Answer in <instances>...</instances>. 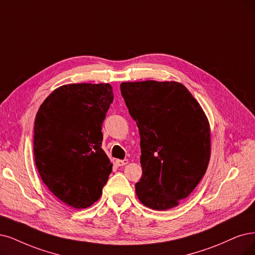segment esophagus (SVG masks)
Here are the masks:
<instances>
[{
	"mask_svg": "<svg viewBox=\"0 0 255 255\" xmlns=\"http://www.w3.org/2000/svg\"><path fill=\"white\" fill-rule=\"evenodd\" d=\"M128 164V159L127 158H124V159H117L116 161V165L121 167V166H125Z\"/></svg>",
	"mask_w": 255,
	"mask_h": 255,
	"instance_id": "1",
	"label": "esophagus"
}]
</instances>
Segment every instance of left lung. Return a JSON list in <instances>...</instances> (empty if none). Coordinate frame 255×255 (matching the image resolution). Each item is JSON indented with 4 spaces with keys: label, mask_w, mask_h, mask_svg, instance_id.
Instances as JSON below:
<instances>
[{
    "label": "left lung",
    "mask_w": 255,
    "mask_h": 255,
    "mask_svg": "<svg viewBox=\"0 0 255 255\" xmlns=\"http://www.w3.org/2000/svg\"><path fill=\"white\" fill-rule=\"evenodd\" d=\"M121 92L140 136L138 200L154 210L173 208L206 173L208 120L189 90L177 82L122 83Z\"/></svg>",
    "instance_id": "obj_1"
}]
</instances>
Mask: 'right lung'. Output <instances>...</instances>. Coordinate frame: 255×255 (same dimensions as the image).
<instances>
[{
    "label": "right lung",
    "mask_w": 255,
    "mask_h": 255,
    "mask_svg": "<svg viewBox=\"0 0 255 255\" xmlns=\"http://www.w3.org/2000/svg\"><path fill=\"white\" fill-rule=\"evenodd\" d=\"M112 102L109 84H69L50 93L36 113L37 171L48 189L75 209L97 202L111 173L102 125Z\"/></svg>",
    "instance_id": "right-lung-1"
}]
</instances>
